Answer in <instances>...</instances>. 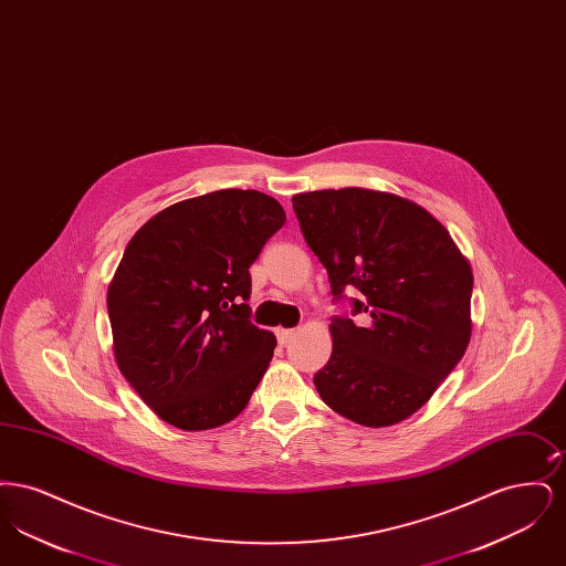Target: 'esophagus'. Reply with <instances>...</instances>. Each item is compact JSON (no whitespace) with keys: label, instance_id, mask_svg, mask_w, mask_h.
I'll return each instance as SVG.
<instances>
[{"label":"esophagus","instance_id":"esophagus-1","mask_svg":"<svg viewBox=\"0 0 566 566\" xmlns=\"http://www.w3.org/2000/svg\"><path fill=\"white\" fill-rule=\"evenodd\" d=\"M275 335H277V342H280L282 346H286V344L295 337L296 331L295 328H277V333H275Z\"/></svg>","mask_w":566,"mask_h":566}]
</instances>
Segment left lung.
<instances>
[{
  "label": "left lung",
  "instance_id": "obj_1",
  "mask_svg": "<svg viewBox=\"0 0 566 566\" xmlns=\"http://www.w3.org/2000/svg\"><path fill=\"white\" fill-rule=\"evenodd\" d=\"M301 233L328 273L333 352L314 376L324 403L363 427L409 418L452 374L471 339L473 273L446 227L403 197L369 189L293 197Z\"/></svg>",
  "mask_w": 566,
  "mask_h": 566
}]
</instances>
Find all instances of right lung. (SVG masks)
I'll return each mask as SVG.
<instances>
[{
  "label": "right lung",
  "instance_id": "1",
  "mask_svg": "<svg viewBox=\"0 0 566 566\" xmlns=\"http://www.w3.org/2000/svg\"><path fill=\"white\" fill-rule=\"evenodd\" d=\"M284 222L265 192L214 190L165 208L127 243L108 289L114 356L167 424H227L265 376L275 337L250 323L248 270Z\"/></svg>",
  "mask_w": 566,
  "mask_h": 566
}]
</instances>
